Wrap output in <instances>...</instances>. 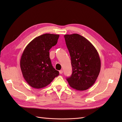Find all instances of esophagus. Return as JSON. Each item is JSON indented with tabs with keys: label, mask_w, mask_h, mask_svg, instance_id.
Segmentation results:
<instances>
[{
	"label": "esophagus",
	"mask_w": 122,
	"mask_h": 122,
	"mask_svg": "<svg viewBox=\"0 0 122 122\" xmlns=\"http://www.w3.org/2000/svg\"><path fill=\"white\" fill-rule=\"evenodd\" d=\"M59 73L60 74H62L63 73V71H62V70H60V71H59Z\"/></svg>",
	"instance_id": "esophagus-1"
}]
</instances>
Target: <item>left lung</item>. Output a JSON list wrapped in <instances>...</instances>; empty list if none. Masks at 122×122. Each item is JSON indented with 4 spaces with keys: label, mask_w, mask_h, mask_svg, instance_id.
<instances>
[{
    "label": "left lung",
    "mask_w": 122,
    "mask_h": 122,
    "mask_svg": "<svg viewBox=\"0 0 122 122\" xmlns=\"http://www.w3.org/2000/svg\"><path fill=\"white\" fill-rule=\"evenodd\" d=\"M71 57L72 74L67 80L77 91H85L95 83L101 68L100 59L95 47L86 38L77 34L65 35Z\"/></svg>",
    "instance_id": "left-lung-1"
}]
</instances>
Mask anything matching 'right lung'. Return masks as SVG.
<instances>
[{
    "label": "right lung",
    "instance_id": "obj_1",
    "mask_svg": "<svg viewBox=\"0 0 122 122\" xmlns=\"http://www.w3.org/2000/svg\"><path fill=\"white\" fill-rule=\"evenodd\" d=\"M59 35L46 34L32 40L25 48L20 68L25 81L32 87L46 86L59 75L51 64L49 51L57 44Z\"/></svg>",
    "mask_w": 122,
    "mask_h": 122
}]
</instances>
